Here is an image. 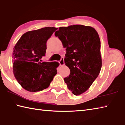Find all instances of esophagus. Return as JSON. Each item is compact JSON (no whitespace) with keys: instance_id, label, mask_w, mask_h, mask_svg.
Instances as JSON below:
<instances>
[{"instance_id":"34e87169","label":"esophagus","mask_w":125,"mask_h":125,"mask_svg":"<svg viewBox=\"0 0 125 125\" xmlns=\"http://www.w3.org/2000/svg\"><path fill=\"white\" fill-rule=\"evenodd\" d=\"M59 63H60V66H62L65 64V62H64V59H63V58H62V59L60 60V61L59 62Z\"/></svg>"}]
</instances>
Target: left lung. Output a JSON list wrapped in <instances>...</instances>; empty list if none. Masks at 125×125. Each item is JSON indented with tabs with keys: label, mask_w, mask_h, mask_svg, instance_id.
Listing matches in <instances>:
<instances>
[{
	"label": "left lung",
	"mask_w": 125,
	"mask_h": 125,
	"mask_svg": "<svg viewBox=\"0 0 125 125\" xmlns=\"http://www.w3.org/2000/svg\"><path fill=\"white\" fill-rule=\"evenodd\" d=\"M55 35L66 50L65 63L70 74L64 78L65 82L74 95H80L90 87L101 68L98 32L92 27L75 25L59 27Z\"/></svg>",
	"instance_id": "left-lung-1"
}]
</instances>
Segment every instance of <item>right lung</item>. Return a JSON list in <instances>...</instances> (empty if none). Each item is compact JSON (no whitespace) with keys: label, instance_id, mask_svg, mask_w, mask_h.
Returning a JSON list of instances; mask_svg holds the SVG:
<instances>
[{"label":"right lung","instance_id":"add662e5","mask_svg":"<svg viewBox=\"0 0 125 125\" xmlns=\"http://www.w3.org/2000/svg\"><path fill=\"white\" fill-rule=\"evenodd\" d=\"M57 28L46 27L24 33L13 52V71L21 87L29 92L42 91L50 86L57 74L58 62H41L46 42Z\"/></svg>","mask_w":125,"mask_h":125}]
</instances>
